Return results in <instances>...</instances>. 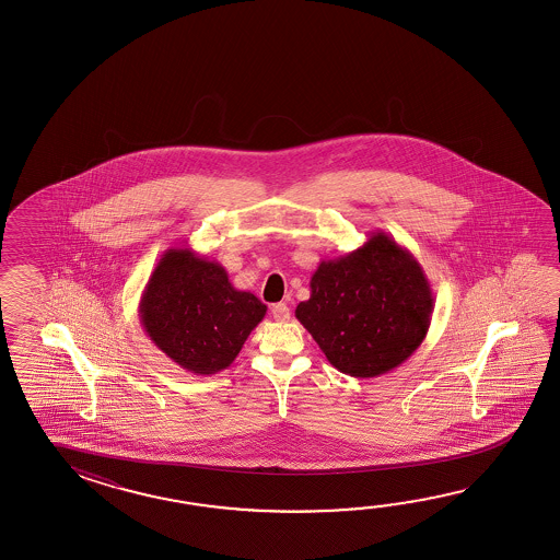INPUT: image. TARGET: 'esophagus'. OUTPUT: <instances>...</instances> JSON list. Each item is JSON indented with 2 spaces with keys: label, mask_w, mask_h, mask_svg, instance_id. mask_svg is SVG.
I'll list each match as a JSON object with an SVG mask.
<instances>
[{
  "label": "esophagus",
  "mask_w": 560,
  "mask_h": 560,
  "mask_svg": "<svg viewBox=\"0 0 560 560\" xmlns=\"http://www.w3.org/2000/svg\"><path fill=\"white\" fill-rule=\"evenodd\" d=\"M270 312H272V316H275V320H278V322L290 320V308H288V306H285V304H282V302H280V304H275V306H272V308H270Z\"/></svg>",
  "instance_id": "obj_1"
}]
</instances>
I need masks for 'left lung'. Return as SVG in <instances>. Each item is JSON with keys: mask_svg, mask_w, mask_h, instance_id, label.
<instances>
[{"mask_svg": "<svg viewBox=\"0 0 560 560\" xmlns=\"http://www.w3.org/2000/svg\"><path fill=\"white\" fill-rule=\"evenodd\" d=\"M432 310L429 278L412 252L376 230L357 250L318 264L296 318L334 369L374 378L417 352Z\"/></svg>", "mask_w": 560, "mask_h": 560, "instance_id": "1", "label": "left lung"}]
</instances>
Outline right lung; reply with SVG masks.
<instances>
[{
    "instance_id": "add662e5",
    "label": "right lung",
    "mask_w": 560,
    "mask_h": 560,
    "mask_svg": "<svg viewBox=\"0 0 560 560\" xmlns=\"http://www.w3.org/2000/svg\"><path fill=\"white\" fill-rule=\"evenodd\" d=\"M138 312L150 340L179 369L212 376L238 357L264 320L266 304L234 288L222 264L191 248H167L143 288Z\"/></svg>"
}]
</instances>
